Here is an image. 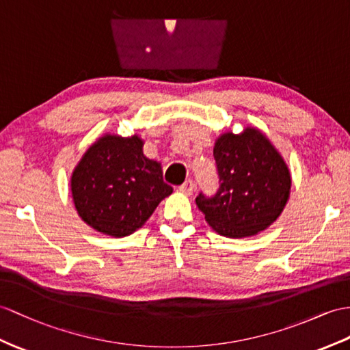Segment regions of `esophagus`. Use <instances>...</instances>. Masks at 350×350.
Instances as JSON below:
<instances>
[{"instance_id": "1", "label": "esophagus", "mask_w": 350, "mask_h": 350, "mask_svg": "<svg viewBox=\"0 0 350 350\" xmlns=\"http://www.w3.org/2000/svg\"><path fill=\"white\" fill-rule=\"evenodd\" d=\"M178 191L185 194V196H191L193 191H194V183L191 180H187L183 185H180V189H178Z\"/></svg>"}]
</instances>
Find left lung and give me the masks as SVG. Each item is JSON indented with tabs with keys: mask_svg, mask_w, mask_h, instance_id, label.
I'll use <instances>...</instances> for the list:
<instances>
[{
	"mask_svg": "<svg viewBox=\"0 0 350 350\" xmlns=\"http://www.w3.org/2000/svg\"><path fill=\"white\" fill-rule=\"evenodd\" d=\"M214 157L219 189L203 194L196 204L212 230L230 239H242L269 228L282 214L291 193V172L285 159L258 127L242 133L227 131L215 139Z\"/></svg>",
	"mask_w": 350,
	"mask_h": 350,
	"instance_id": "8db88e82",
	"label": "left lung"
}]
</instances>
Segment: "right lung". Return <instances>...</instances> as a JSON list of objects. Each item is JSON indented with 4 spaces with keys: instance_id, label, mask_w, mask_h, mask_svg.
Returning a JSON list of instances; mask_svg holds the SVG:
<instances>
[{
    "instance_id": "obj_1",
    "label": "right lung",
    "mask_w": 350,
    "mask_h": 350,
    "mask_svg": "<svg viewBox=\"0 0 350 350\" xmlns=\"http://www.w3.org/2000/svg\"><path fill=\"white\" fill-rule=\"evenodd\" d=\"M138 133L107 132L74 166L70 187L77 214L96 232L124 237L147 223L174 189L157 160L144 156Z\"/></svg>"
}]
</instances>
